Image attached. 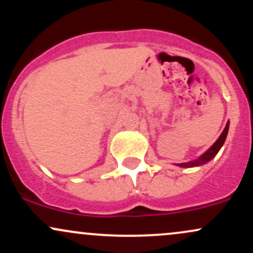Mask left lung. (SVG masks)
<instances>
[{
    "label": "left lung",
    "instance_id": "1",
    "mask_svg": "<svg viewBox=\"0 0 253 253\" xmlns=\"http://www.w3.org/2000/svg\"><path fill=\"white\" fill-rule=\"evenodd\" d=\"M228 128H229V121H227V124H226L225 128H223L222 133L220 134L219 138H217V140L206 151L205 153H202L201 156L199 157V158L194 159V161H190V162H187V163H178L176 164L177 167L179 168H195V167H201V165L208 163V162H211V159L214 158L217 155V152H219L220 149L222 147L223 143H225L226 138H227V133H228Z\"/></svg>",
    "mask_w": 253,
    "mask_h": 253
}]
</instances>
